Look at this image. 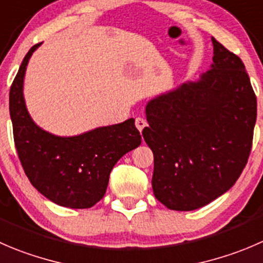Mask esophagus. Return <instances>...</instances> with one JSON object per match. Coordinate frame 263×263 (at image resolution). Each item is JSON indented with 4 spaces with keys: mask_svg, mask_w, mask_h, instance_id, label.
<instances>
[{
    "mask_svg": "<svg viewBox=\"0 0 263 263\" xmlns=\"http://www.w3.org/2000/svg\"><path fill=\"white\" fill-rule=\"evenodd\" d=\"M135 124H136L137 129H139V131L141 132L142 129L145 128V126H146V121H145L144 118H141V117H137L136 121H135Z\"/></svg>",
    "mask_w": 263,
    "mask_h": 263,
    "instance_id": "34e87169",
    "label": "esophagus"
}]
</instances>
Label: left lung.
<instances>
[{
  "label": "left lung",
  "instance_id": "1",
  "mask_svg": "<svg viewBox=\"0 0 263 263\" xmlns=\"http://www.w3.org/2000/svg\"><path fill=\"white\" fill-rule=\"evenodd\" d=\"M212 43L208 72L145 106L153 191L172 211L198 210L230 190L251 153L256 95L243 61L213 37Z\"/></svg>",
  "mask_w": 263,
  "mask_h": 263
}]
</instances>
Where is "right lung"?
Instances as JSON below:
<instances>
[{
	"mask_svg": "<svg viewBox=\"0 0 263 263\" xmlns=\"http://www.w3.org/2000/svg\"><path fill=\"white\" fill-rule=\"evenodd\" d=\"M40 46L28 51L10 88L17 155L30 183L48 200L74 210L90 208L105 195L116 163L141 144V136L134 118L76 136H58L35 124L23 88L29 59Z\"/></svg>",
	"mask_w": 263,
	"mask_h": 263,
	"instance_id": "add662e5",
	"label": "right lung"
}]
</instances>
